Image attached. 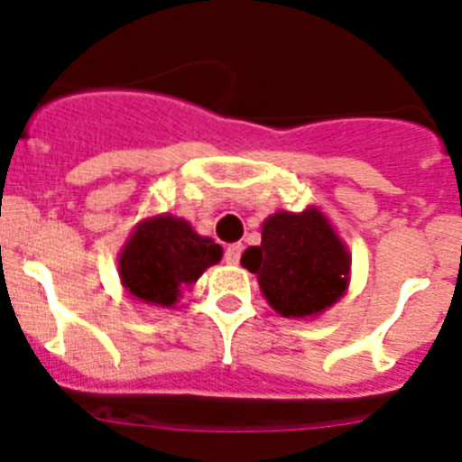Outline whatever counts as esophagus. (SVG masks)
<instances>
[{
    "label": "esophagus",
    "mask_w": 462,
    "mask_h": 462,
    "mask_svg": "<svg viewBox=\"0 0 462 462\" xmlns=\"http://www.w3.org/2000/svg\"><path fill=\"white\" fill-rule=\"evenodd\" d=\"M240 254H243V245L240 243L228 245L226 250H224V261H226V263H238Z\"/></svg>",
    "instance_id": "obj_1"
}]
</instances>
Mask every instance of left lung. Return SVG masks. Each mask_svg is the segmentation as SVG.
Returning a JSON list of instances; mask_svg holds the SVG:
<instances>
[{
	"label": "left lung",
	"mask_w": 462,
	"mask_h": 462,
	"mask_svg": "<svg viewBox=\"0 0 462 462\" xmlns=\"http://www.w3.org/2000/svg\"><path fill=\"white\" fill-rule=\"evenodd\" d=\"M259 277L261 291L282 317H310L330 308L349 282V254L319 210L275 212L261 245L240 259Z\"/></svg>",
	"instance_id": "left-lung-1"
}]
</instances>
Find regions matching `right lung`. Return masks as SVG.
I'll return each mask as SVG.
<instances>
[{
    "label": "right lung",
    "mask_w": 462,
    "mask_h": 462,
    "mask_svg": "<svg viewBox=\"0 0 462 462\" xmlns=\"http://www.w3.org/2000/svg\"><path fill=\"white\" fill-rule=\"evenodd\" d=\"M222 259V247L171 215L148 219L134 231L120 254V277L129 293L150 305H171L208 266Z\"/></svg>",
    "instance_id": "right-lung-1"
}]
</instances>
